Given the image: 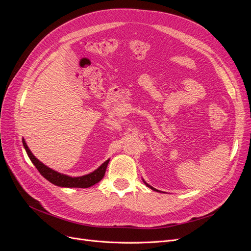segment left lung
Returning <instances> with one entry per match:
<instances>
[{
    "mask_svg": "<svg viewBox=\"0 0 251 251\" xmlns=\"http://www.w3.org/2000/svg\"><path fill=\"white\" fill-rule=\"evenodd\" d=\"M144 183H146V182H144ZM146 184H147V186H149V187H150V188H151V189H153V191H156V192H159V191H157V189H156V188H154V187H151V185H149V184H148V183H146Z\"/></svg>",
    "mask_w": 251,
    "mask_h": 251,
    "instance_id": "left-lung-1",
    "label": "left lung"
}]
</instances>
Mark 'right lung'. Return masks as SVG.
Here are the masks:
<instances>
[{"instance_id":"add662e5","label":"right lung","mask_w":251,"mask_h":251,"mask_svg":"<svg viewBox=\"0 0 251 251\" xmlns=\"http://www.w3.org/2000/svg\"><path fill=\"white\" fill-rule=\"evenodd\" d=\"M23 144H24V148L27 151L30 160L32 161V163L35 165V168L37 169V171L41 173L42 176L46 178L48 181H50L51 183L55 184L57 186H62V187L88 188L90 186H92V185L98 183V182H100L103 178L104 174H105V170H107L108 163L110 161V160H107L105 162H103L96 171H94L93 173H91V174L85 175V176L69 177V176H66V175L59 174L55 171L49 169L48 166L43 164L40 160H37V159L33 156L31 151H30V150L28 149L27 144H26L24 139H23Z\"/></svg>"}]
</instances>
